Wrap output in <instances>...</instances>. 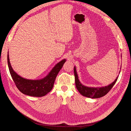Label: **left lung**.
I'll return each mask as SVG.
<instances>
[{
    "label": "left lung",
    "instance_id": "obj_1",
    "mask_svg": "<svg viewBox=\"0 0 131 131\" xmlns=\"http://www.w3.org/2000/svg\"><path fill=\"white\" fill-rule=\"evenodd\" d=\"M76 69V67L74 66V72L75 76V86H76L77 90H78L79 93L81 95H82L83 96L91 98H98L105 96V95L108 93L109 92V91L112 89L113 86L116 83L118 77V75L115 80H114V81L112 83H111L110 84L108 85V86L100 87V88H99V87H96V88H94V87H88L82 85L81 84V82L80 81V80H79ZM120 73V70L119 72V74Z\"/></svg>",
    "mask_w": 131,
    "mask_h": 131
}]
</instances>
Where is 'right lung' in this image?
<instances>
[{
    "label": "right lung",
    "instance_id": "obj_1",
    "mask_svg": "<svg viewBox=\"0 0 131 131\" xmlns=\"http://www.w3.org/2000/svg\"><path fill=\"white\" fill-rule=\"evenodd\" d=\"M66 59H63L57 63L46 76L41 79L31 80L19 76L12 68L7 54V63L11 76L18 89L26 95L32 97L44 96L52 89L55 79L62 68Z\"/></svg>",
    "mask_w": 131,
    "mask_h": 131
}]
</instances>
